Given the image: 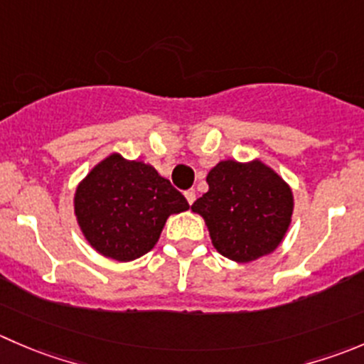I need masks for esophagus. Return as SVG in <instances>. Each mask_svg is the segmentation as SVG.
<instances>
[{
  "mask_svg": "<svg viewBox=\"0 0 364 364\" xmlns=\"http://www.w3.org/2000/svg\"><path fill=\"white\" fill-rule=\"evenodd\" d=\"M185 197H186V200H188V203L192 204L193 200H196V190H193V188L186 190V192H185Z\"/></svg>",
  "mask_w": 364,
  "mask_h": 364,
  "instance_id": "34e87169",
  "label": "esophagus"
}]
</instances>
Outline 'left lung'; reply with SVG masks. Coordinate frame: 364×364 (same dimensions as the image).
<instances>
[{
    "instance_id": "left-lung-1",
    "label": "left lung",
    "mask_w": 364,
    "mask_h": 364,
    "mask_svg": "<svg viewBox=\"0 0 364 364\" xmlns=\"http://www.w3.org/2000/svg\"><path fill=\"white\" fill-rule=\"evenodd\" d=\"M208 190L192 204L203 215L222 256L247 263L270 254L283 240L294 211L291 190L261 161H220L206 178Z\"/></svg>"
}]
</instances>
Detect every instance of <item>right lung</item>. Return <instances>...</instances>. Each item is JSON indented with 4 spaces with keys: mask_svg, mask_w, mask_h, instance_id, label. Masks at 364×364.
Segmentation results:
<instances>
[{
    "mask_svg": "<svg viewBox=\"0 0 364 364\" xmlns=\"http://www.w3.org/2000/svg\"><path fill=\"white\" fill-rule=\"evenodd\" d=\"M188 210L185 196L144 161L112 154L92 168L74 197L77 224L103 256L132 261L149 252L168 215Z\"/></svg>",
    "mask_w": 364,
    "mask_h": 364,
    "instance_id": "obj_1",
    "label": "right lung"
}]
</instances>
